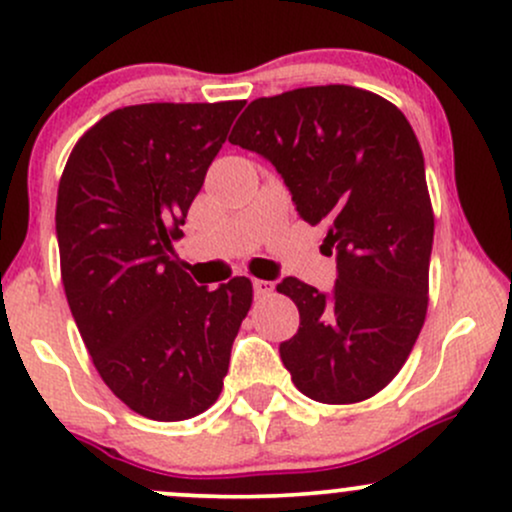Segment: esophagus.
<instances>
[{
    "instance_id": "obj_1",
    "label": "esophagus",
    "mask_w": 512,
    "mask_h": 512,
    "mask_svg": "<svg viewBox=\"0 0 512 512\" xmlns=\"http://www.w3.org/2000/svg\"><path fill=\"white\" fill-rule=\"evenodd\" d=\"M252 286H255V296H272L274 293V284L272 281H264V279H252Z\"/></svg>"
}]
</instances>
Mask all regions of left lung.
Masks as SVG:
<instances>
[{
    "label": "left lung",
    "instance_id": "8db88e82",
    "mask_svg": "<svg viewBox=\"0 0 512 512\" xmlns=\"http://www.w3.org/2000/svg\"><path fill=\"white\" fill-rule=\"evenodd\" d=\"M228 142L272 161L298 214L325 226L337 255L330 296L289 276L276 291L301 313L279 346L293 385L322 404L378 395L424 327L433 207L424 154L402 110L378 93L330 84L257 98Z\"/></svg>",
    "mask_w": 512,
    "mask_h": 512
}]
</instances>
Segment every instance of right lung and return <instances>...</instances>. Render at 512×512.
Wrapping results in <instances>:
<instances>
[{
    "mask_svg": "<svg viewBox=\"0 0 512 512\" xmlns=\"http://www.w3.org/2000/svg\"><path fill=\"white\" fill-rule=\"evenodd\" d=\"M245 101L117 108L76 142L57 190L67 303L129 409L185 421L221 395L252 284L211 291L173 257L192 199Z\"/></svg>",
    "mask_w": 512,
    "mask_h": 512,
    "instance_id": "1",
    "label": "right lung"
}]
</instances>
